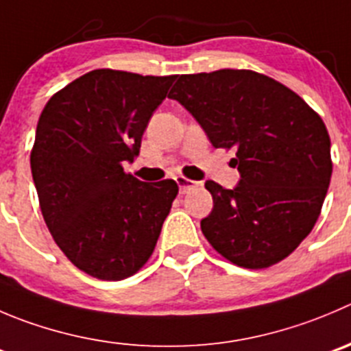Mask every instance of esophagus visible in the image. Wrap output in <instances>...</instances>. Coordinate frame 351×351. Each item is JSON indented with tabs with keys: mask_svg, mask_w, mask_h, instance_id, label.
Instances as JSON below:
<instances>
[{
	"mask_svg": "<svg viewBox=\"0 0 351 351\" xmlns=\"http://www.w3.org/2000/svg\"><path fill=\"white\" fill-rule=\"evenodd\" d=\"M176 181H178L179 191H181V193H186V191H189V189H191V188H195V186L198 184V182L191 181V179L184 178V176H178V178H176Z\"/></svg>",
	"mask_w": 351,
	"mask_h": 351,
	"instance_id": "1",
	"label": "esophagus"
}]
</instances>
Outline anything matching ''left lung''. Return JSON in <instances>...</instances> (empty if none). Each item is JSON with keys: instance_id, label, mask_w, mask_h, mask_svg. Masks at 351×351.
<instances>
[{"instance_id": "obj_1", "label": "left lung", "mask_w": 351, "mask_h": 351, "mask_svg": "<svg viewBox=\"0 0 351 351\" xmlns=\"http://www.w3.org/2000/svg\"><path fill=\"white\" fill-rule=\"evenodd\" d=\"M169 98L198 120L215 148L236 149L239 184H205L213 210L202 231L213 250L245 269L291 255L315 226L331 181V139L319 113L253 70L179 75Z\"/></svg>"}]
</instances>
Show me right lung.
<instances>
[{"label":"right lung","instance_id":"add662e5","mask_svg":"<svg viewBox=\"0 0 351 351\" xmlns=\"http://www.w3.org/2000/svg\"><path fill=\"white\" fill-rule=\"evenodd\" d=\"M176 75L98 69L49 98L31 169L43 217L58 248L101 281L131 278L149 260L178 182L123 172Z\"/></svg>","mask_w":351,"mask_h":351}]
</instances>
